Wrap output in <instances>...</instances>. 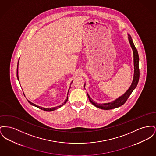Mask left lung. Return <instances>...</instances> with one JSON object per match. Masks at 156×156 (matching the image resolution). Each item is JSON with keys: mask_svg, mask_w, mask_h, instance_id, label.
Segmentation results:
<instances>
[{"mask_svg": "<svg viewBox=\"0 0 156 156\" xmlns=\"http://www.w3.org/2000/svg\"><path fill=\"white\" fill-rule=\"evenodd\" d=\"M128 39L129 43L130 44V46L131 47L133 51V57H134V76L132 83L129 87L128 90L126 92L122 94L121 96H120L118 98L115 99L113 101H111L110 102L107 103H103V104H98L96 102L93 101V100L90 97L89 94L87 93V95L88 97L89 100L91 102L92 104L94 105L95 107L101 108L102 110H111L115 108H118L120 106L122 105L127 100L128 97L131 95V94L134 90V89L136 88L137 85L139 78H140V71H139V56L138 54L137 50L136 48L134 46V44L133 43V39L131 36L128 34ZM85 86V83L84 84V88Z\"/></svg>", "mask_w": 156, "mask_h": 156, "instance_id": "left-lung-1", "label": "left lung"}]
</instances>
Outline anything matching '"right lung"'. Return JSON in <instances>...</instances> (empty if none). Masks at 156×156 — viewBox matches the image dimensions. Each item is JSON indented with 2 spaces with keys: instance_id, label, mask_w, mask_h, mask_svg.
Wrapping results in <instances>:
<instances>
[{
  "instance_id": "obj_1",
  "label": "right lung",
  "mask_w": 156,
  "mask_h": 156,
  "mask_svg": "<svg viewBox=\"0 0 156 156\" xmlns=\"http://www.w3.org/2000/svg\"><path fill=\"white\" fill-rule=\"evenodd\" d=\"M18 64L19 61L18 63V66H17V78H18V80L19 82V80L18 76ZM73 81H72V82H71V84L73 83ZM70 88H71V87H69V90H68L67 95H68V92H69V91ZM68 96H67L65 100V101H64V102H63L62 104H61V105H58V106L55 107H51V108H44V107H40V106H39V105H37V104H34V103H32V102L29 101L28 100V101L29 102V103H30V104H31V105H34V106L36 107L37 108H39V109H41V110H44V111H54V110H57L58 108H59L61 107L62 106H63V105H64L65 104L66 102V101H68Z\"/></svg>"
}]
</instances>
